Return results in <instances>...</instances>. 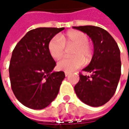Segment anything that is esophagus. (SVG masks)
<instances>
[{
	"label": "esophagus",
	"mask_w": 129,
	"mask_h": 129,
	"mask_svg": "<svg viewBox=\"0 0 129 129\" xmlns=\"http://www.w3.org/2000/svg\"><path fill=\"white\" fill-rule=\"evenodd\" d=\"M70 75V73H68V72H65V75H66V77H67V76H68Z\"/></svg>",
	"instance_id": "obj_1"
}]
</instances>
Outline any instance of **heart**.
Here are the masks:
<instances>
[{"instance_id": "obj_1", "label": "heart", "mask_w": 129, "mask_h": 129, "mask_svg": "<svg viewBox=\"0 0 129 129\" xmlns=\"http://www.w3.org/2000/svg\"><path fill=\"white\" fill-rule=\"evenodd\" d=\"M88 37L79 30H70L60 37H54L48 44L50 56L54 60H59L64 56L66 48L75 46L72 52V58L61 60L57 63L60 70L70 73L81 68L84 63H88L93 56V49L88 43Z\"/></svg>"}]
</instances>
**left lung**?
Returning <instances> with one entry per match:
<instances>
[{
    "instance_id": "left-lung-1",
    "label": "left lung",
    "mask_w": 129,
    "mask_h": 129,
    "mask_svg": "<svg viewBox=\"0 0 129 129\" xmlns=\"http://www.w3.org/2000/svg\"><path fill=\"white\" fill-rule=\"evenodd\" d=\"M91 39L94 53L89 65L83 71L91 76L79 75L75 86L79 99L90 106H101L111 100L116 91L120 75V51L115 41L106 30L100 27H73Z\"/></svg>"
}]
</instances>
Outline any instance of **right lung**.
Masks as SVG:
<instances>
[{"label":"right lung","mask_w":129,"mask_h":129,"mask_svg":"<svg viewBox=\"0 0 129 129\" xmlns=\"http://www.w3.org/2000/svg\"><path fill=\"white\" fill-rule=\"evenodd\" d=\"M64 27H39L30 30L16 44L11 57L9 73L12 89L20 102L39 110L47 107L58 95L63 71L53 72L56 62L48 44Z\"/></svg>","instance_id":"obj_1"}]
</instances>
